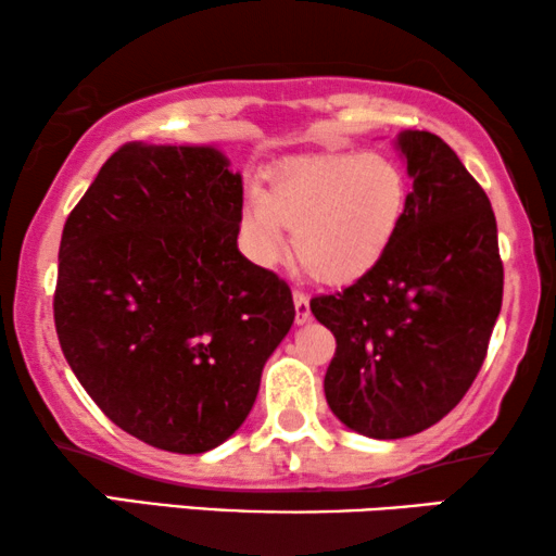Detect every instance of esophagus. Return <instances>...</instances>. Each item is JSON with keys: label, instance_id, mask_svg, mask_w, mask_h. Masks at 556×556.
<instances>
[{"label": "esophagus", "instance_id": "1", "mask_svg": "<svg viewBox=\"0 0 556 556\" xmlns=\"http://www.w3.org/2000/svg\"><path fill=\"white\" fill-rule=\"evenodd\" d=\"M293 306H295V324H306L311 318V306L306 293H293Z\"/></svg>", "mask_w": 556, "mask_h": 556}]
</instances>
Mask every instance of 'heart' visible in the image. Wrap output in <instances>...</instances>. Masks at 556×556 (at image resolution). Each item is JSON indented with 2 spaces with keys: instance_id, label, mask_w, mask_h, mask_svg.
Here are the masks:
<instances>
[{
  "instance_id": "obj_1",
  "label": "heart",
  "mask_w": 556,
  "mask_h": 556,
  "mask_svg": "<svg viewBox=\"0 0 556 556\" xmlns=\"http://www.w3.org/2000/svg\"><path fill=\"white\" fill-rule=\"evenodd\" d=\"M409 181L382 151L337 154L293 164L268 192L248 189L240 232L250 257L273 265L291 230L295 261L326 286H346L375 270L405 219Z\"/></svg>"
}]
</instances>
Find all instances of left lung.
I'll list each match as a JSON object with an SVG mask.
<instances>
[{"label":"left lung","instance_id":"left-lung-1","mask_svg":"<svg viewBox=\"0 0 556 556\" xmlns=\"http://www.w3.org/2000/svg\"><path fill=\"white\" fill-rule=\"evenodd\" d=\"M413 192L390 250L311 314L337 337L324 392L349 430L397 440L428 430L463 400L501 311L504 265L491 202L430 131L394 141Z\"/></svg>","mask_w":556,"mask_h":556}]
</instances>
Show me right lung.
Returning a JSON list of instances; mask_svg holds the SVG:
<instances>
[{
  "label": "right lung",
  "instance_id": "right-lung-1",
  "mask_svg": "<svg viewBox=\"0 0 556 556\" xmlns=\"http://www.w3.org/2000/svg\"><path fill=\"white\" fill-rule=\"evenodd\" d=\"M242 177L217 147L131 141L63 227L55 329L128 435L207 453L245 422L291 331V288L238 250Z\"/></svg>",
  "mask_w": 556,
  "mask_h": 556
}]
</instances>
